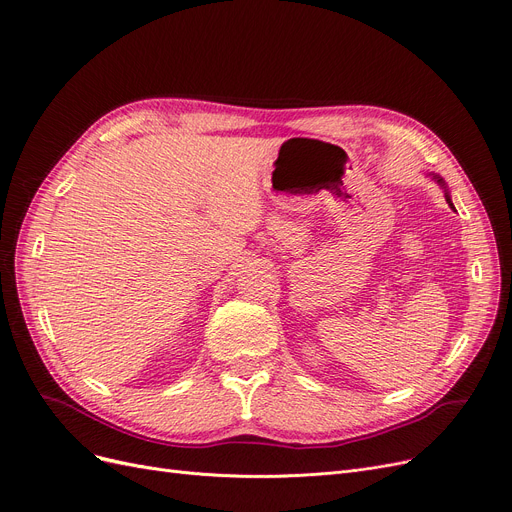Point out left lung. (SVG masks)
I'll list each match as a JSON object with an SVG mask.
<instances>
[{"label":"left lung","mask_w":512,"mask_h":512,"mask_svg":"<svg viewBox=\"0 0 512 512\" xmlns=\"http://www.w3.org/2000/svg\"><path fill=\"white\" fill-rule=\"evenodd\" d=\"M434 180H436V182H438V184H440V186H444V180H442V178H440V176H436V174H434ZM444 188H446V186H444ZM446 201H448V205H450V207H452V203H450V195H448V191H446Z\"/></svg>","instance_id":"left-lung-1"}]
</instances>
